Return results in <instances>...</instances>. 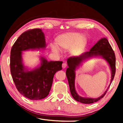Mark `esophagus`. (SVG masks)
Returning <instances> with one entry per match:
<instances>
[{"label":"esophagus","mask_w":123,"mask_h":123,"mask_svg":"<svg viewBox=\"0 0 123 123\" xmlns=\"http://www.w3.org/2000/svg\"><path fill=\"white\" fill-rule=\"evenodd\" d=\"M66 67H67V63H63V64H62V68H66Z\"/></svg>","instance_id":"34e87169"}]
</instances>
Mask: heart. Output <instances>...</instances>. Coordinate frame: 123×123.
<instances>
[{
  "label": "heart",
  "instance_id": "obj_1",
  "mask_svg": "<svg viewBox=\"0 0 123 123\" xmlns=\"http://www.w3.org/2000/svg\"><path fill=\"white\" fill-rule=\"evenodd\" d=\"M56 45H51L53 53L59 54L60 50H68L72 55H77L84 51L88 43L86 35L77 32H69L60 35L55 38Z\"/></svg>",
  "mask_w": 123,
  "mask_h": 123
}]
</instances>
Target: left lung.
<instances>
[{"mask_svg": "<svg viewBox=\"0 0 123 123\" xmlns=\"http://www.w3.org/2000/svg\"><path fill=\"white\" fill-rule=\"evenodd\" d=\"M93 57H100L105 59L110 67L111 71V77L109 87L103 95L97 98L82 97L76 92L74 86L76 71L81 64L85 61ZM68 68L66 70V76L69 85L70 93L73 98L77 101L83 104H92L103 98L106 93L110 85L114 79L116 72V57L115 54L111 45L105 37L101 38L89 51L85 52L81 55L68 58L67 60Z\"/></svg>", "mask_w": 123, "mask_h": 123, "instance_id": "left-lung-1", "label": "left lung"}]
</instances>
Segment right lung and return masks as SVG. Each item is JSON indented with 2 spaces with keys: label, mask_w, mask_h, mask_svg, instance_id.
<instances>
[{
  "label": "right lung",
  "mask_w": 123,
  "mask_h": 123,
  "mask_svg": "<svg viewBox=\"0 0 123 123\" xmlns=\"http://www.w3.org/2000/svg\"><path fill=\"white\" fill-rule=\"evenodd\" d=\"M45 35L41 29L27 31L20 35L12 46L10 55V70L17 89L30 100H40L48 96L54 76L62 69V61H48L39 57L40 62L34 68L24 65L23 51L46 48Z\"/></svg>",
  "instance_id": "right-lung-1"
}]
</instances>
